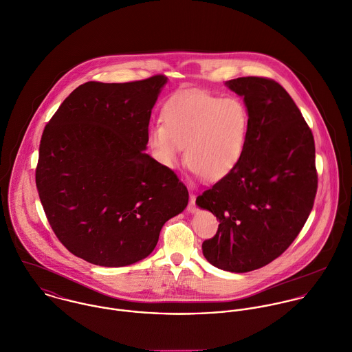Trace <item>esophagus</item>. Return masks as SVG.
<instances>
[{
  "label": "esophagus",
  "mask_w": 352,
  "mask_h": 352,
  "mask_svg": "<svg viewBox=\"0 0 352 352\" xmlns=\"http://www.w3.org/2000/svg\"><path fill=\"white\" fill-rule=\"evenodd\" d=\"M188 211H197V207H196V197H195L193 193H190V200H189V204H188Z\"/></svg>",
  "instance_id": "esophagus-1"
}]
</instances>
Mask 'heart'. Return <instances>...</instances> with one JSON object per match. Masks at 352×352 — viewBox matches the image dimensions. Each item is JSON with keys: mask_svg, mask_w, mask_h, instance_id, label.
<instances>
[{"mask_svg": "<svg viewBox=\"0 0 352 352\" xmlns=\"http://www.w3.org/2000/svg\"><path fill=\"white\" fill-rule=\"evenodd\" d=\"M163 121L149 131L155 157L167 168L186 159L197 175L216 181L230 174L246 146L250 113L238 98L206 91L174 96L163 109Z\"/></svg>", "mask_w": 352, "mask_h": 352, "instance_id": "obj_1", "label": "heart"}]
</instances>
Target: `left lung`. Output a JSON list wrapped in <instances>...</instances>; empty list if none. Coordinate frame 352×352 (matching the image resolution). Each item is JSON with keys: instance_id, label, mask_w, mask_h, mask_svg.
Wrapping results in <instances>:
<instances>
[{"instance_id": "left-lung-1", "label": "left lung", "mask_w": 352, "mask_h": 352, "mask_svg": "<svg viewBox=\"0 0 352 352\" xmlns=\"http://www.w3.org/2000/svg\"><path fill=\"white\" fill-rule=\"evenodd\" d=\"M227 85L250 113L245 151L235 168L196 203L219 219L203 242L204 257L243 274L281 256L314 206L318 175L311 129L289 94L268 77H238Z\"/></svg>"}]
</instances>
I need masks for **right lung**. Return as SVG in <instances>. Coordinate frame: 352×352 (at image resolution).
Returning a JSON list of instances; mask_svg holds the SVG:
<instances>
[{
    "mask_svg": "<svg viewBox=\"0 0 352 352\" xmlns=\"http://www.w3.org/2000/svg\"><path fill=\"white\" fill-rule=\"evenodd\" d=\"M166 81H88L45 126L35 170L42 207L58 241L91 264L145 258L164 223L188 206L184 182L144 151Z\"/></svg>",
    "mask_w": 352,
    "mask_h": 352,
    "instance_id": "add662e5",
    "label": "right lung"
}]
</instances>
